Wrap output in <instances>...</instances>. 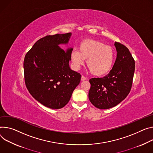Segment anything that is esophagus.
<instances>
[{
	"instance_id": "1",
	"label": "esophagus",
	"mask_w": 153,
	"mask_h": 153,
	"mask_svg": "<svg viewBox=\"0 0 153 153\" xmlns=\"http://www.w3.org/2000/svg\"><path fill=\"white\" fill-rule=\"evenodd\" d=\"M87 80V77H85L84 76H82V77H81V80L83 81V80Z\"/></svg>"
}]
</instances>
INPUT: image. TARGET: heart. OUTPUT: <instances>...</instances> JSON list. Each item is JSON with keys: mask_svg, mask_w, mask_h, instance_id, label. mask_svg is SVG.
<instances>
[{"mask_svg": "<svg viewBox=\"0 0 153 153\" xmlns=\"http://www.w3.org/2000/svg\"><path fill=\"white\" fill-rule=\"evenodd\" d=\"M71 60L73 68L79 69L87 59L90 72L96 76L107 74L112 68L115 52L112 48L98 41L86 39L79 46V49L71 51Z\"/></svg>", "mask_w": 153, "mask_h": 153, "instance_id": "heart-1", "label": "heart"}]
</instances>
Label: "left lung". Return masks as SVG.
<instances>
[{
  "mask_svg": "<svg viewBox=\"0 0 153 153\" xmlns=\"http://www.w3.org/2000/svg\"><path fill=\"white\" fill-rule=\"evenodd\" d=\"M117 59L109 73L101 78H91L88 98L91 103L100 109L116 106L129 93L135 71V61L129 49L115 42Z\"/></svg>",
  "mask_w": 153,
  "mask_h": 153,
  "instance_id": "obj_1",
  "label": "left lung"
}]
</instances>
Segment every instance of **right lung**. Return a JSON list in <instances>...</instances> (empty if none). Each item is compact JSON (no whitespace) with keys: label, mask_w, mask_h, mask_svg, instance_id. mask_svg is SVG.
Here are the masks:
<instances>
[{"label":"right lung","mask_w":153,"mask_h":153,"mask_svg":"<svg viewBox=\"0 0 153 153\" xmlns=\"http://www.w3.org/2000/svg\"><path fill=\"white\" fill-rule=\"evenodd\" d=\"M71 33L47 35L38 39L24 60L26 87L33 98L52 109L65 106L79 84L81 75L71 70L72 48L65 52L58 45L68 43Z\"/></svg>","instance_id":"1"}]
</instances>
